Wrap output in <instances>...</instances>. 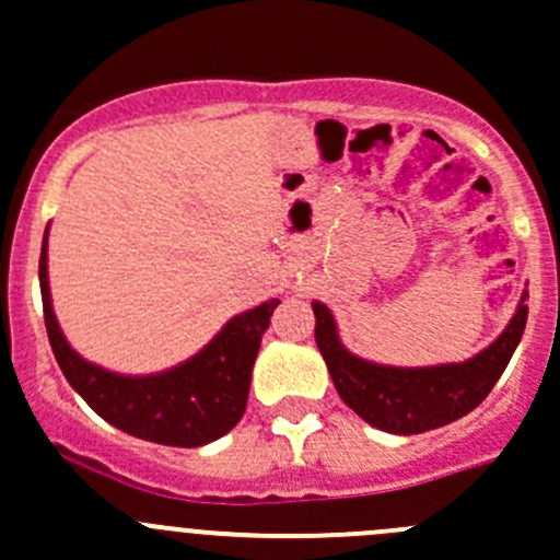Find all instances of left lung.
I'll return each instance as SVG.
<instances>
[{"label": "left lung", "mask_w": 560, "mask_h": 560, "mask_svg": "<svg viewBox=\"0 0 560 560\" xmlns=\"http://www.w3.org/2000/svg\"><path fill=\"white\" fill-rule=\"evenodd\" d=\"M525 301L527 290L503 334L464 362L395 368L357 357L345 348L331 310L320 301H312L315 342L339 398L378 431L409 436L469 415L492 392L525 334Z\"/></svg>", "instance_id": "1"}]
</instances>
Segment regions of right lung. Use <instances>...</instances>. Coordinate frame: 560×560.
Returning <instances> with one entry per match:
<instances>
[{"label":"right lung","instance_id":"right-lung-1","mask_svg":"<svg viewBox=\"0 0 560 560\" xmlns=\"http://www.w3.org/2000/svg\"><path fill=\"white\" fill-rule=\"evenodd\" d=\"M49 229L40 248V298L57 364L102 420L154 445L201 447L232 431L248 404L250 370L279 298L234 315L182 364L149 375H124L82 359L57 323L49 290Z\"/></svg>","mask_w":560,"mask_h":560}]
</instances>
